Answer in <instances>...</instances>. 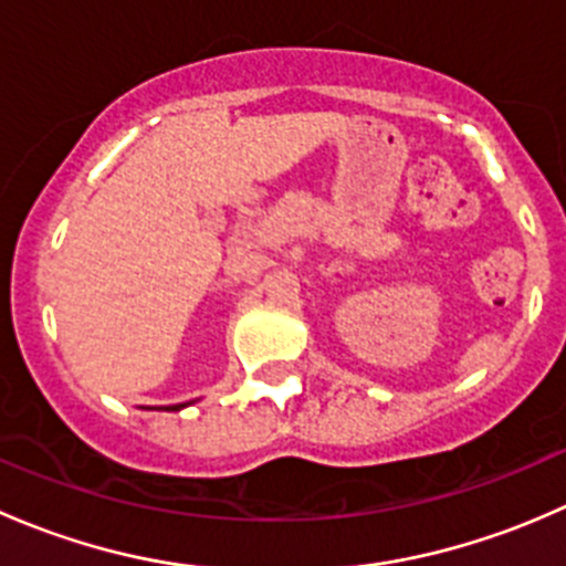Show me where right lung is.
<instances>
[{"label": "right lung", "instance_id": "right-lung-1", "mask_svg": "<svg viewBox=\"0 0 566 566\" xmlns=\"http://www.w3.org/2000/svg\"><path fill=\"white\" fill-rule=\"evenodd\" d=\"M188 402H182V405H167V408H158V410H180V408H186Z\"/></svg>", "mask_w": 566, "mask_h": 566}]
</instances>
